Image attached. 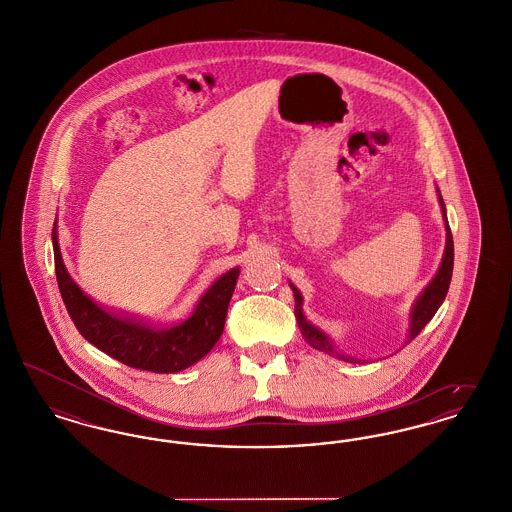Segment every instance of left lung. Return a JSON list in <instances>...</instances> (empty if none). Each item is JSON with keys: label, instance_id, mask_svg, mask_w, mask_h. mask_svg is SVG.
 <instances>
[{"label": "left lung", "instance_id": "8db88e82", "mask_svg": "<svg viewBox=\"0 0 512 512\" xmlns=\"http://www.w3.org/2000/svg\"><path fill=\"white\" fill-rule=\"evenodd\" d=\"M439 203L443 207V215H445V205H443V199L439 195ZM447 222V217H445ZM445 230H447V245H445V253H443V261H441V267H439L438 274L434 276V280L426 286V290L422 292V295L418 297L416 305H414L413 315H411V330H409V341L414 340L422 328L432 320V317L436 315V311L439 309V305L443 303L447 290H449V284H451V276H453V236H451V228L449 224H445ZM293 295H295V317L299 322V328H301V334L305 341L309 345H313L318 351H324L328 355H334V357H340L341 361H347V363H365L361 359H355V357H349V355H341L340 351L332 345V341L328 340L318 328L311 326L303 313H301V293L299 290L292 286Z\"/></svg>", "mask_w": 512, "mask_h": 512}]
</instances>
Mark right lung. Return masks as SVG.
Listing matches in <instances>:
<instances>
[{
  "label": "right lung",
  "mask_w": 512,
  "mask_h": 512,
  "mask_svg": "<svg viewBox=\"0 0 512 512\" xmlns=\"http://www.w3.org/2000/svg\"><path fill=\"white\" fill-rule=\"evenodd\" d=\"M53 255L59 292L78 332L122 365L169 374L180 372L205 357L219 341L230 297L240 268H232L203 293L192 317L174 326L157 328L144 320L122 317L99 307L82 292L63 265L53 224Z\"/></svg>",
  "instance_id": "add662e5"
}]
</instances>
